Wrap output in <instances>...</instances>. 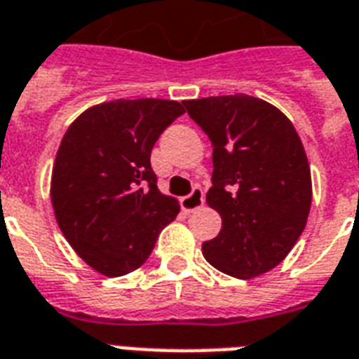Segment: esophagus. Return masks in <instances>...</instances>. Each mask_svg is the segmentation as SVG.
Instances as JSON below:
<instances>
[{
  "label": "esophagus",
  "instance_id": "esophagus-1",
  "mask_svg": "<svg viewBox=\"0 0 359 359\" xmlns=\"http://www.w3.org/2000/svg\"><path fill=\"white\" fill-rule=\"evenodd\" d=\"M203 203H205V199H203V191H201V188H194L190 196H186V198L180 199V207H182L184 212H194V210L201 209Z\"/></svg>",
  "mask_w": 359,
  "mask_h": 359
}]
</instances>
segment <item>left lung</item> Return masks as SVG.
<instances>
[{"label":"left lung","instance_id":"obj_1","mask_svg":"<svg viewBox=\"0 0 359 359\" xmlns=\"http://www.w3.org/2000/svg\"><path fill=\"white\" fill-rule=\"evenodd\" d=\"M209 135L212 188L207 203L222 229L203 243L212 267L254 278L277 267L307 226L313 180L307 154L286 114L254 95L184 101Z\"/></svg>","mask_w":359,"mask_h":359}]
</instances>
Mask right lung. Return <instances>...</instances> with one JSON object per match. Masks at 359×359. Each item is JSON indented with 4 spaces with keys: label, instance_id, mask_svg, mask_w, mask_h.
I'll list each match as a JSON object with an SVG mask.
<instances>
[{
    "label": "right lung",
    "instance_id": "obj_1",
    "mask_svg": "<svg viewBox=\"0 0 359 359\" xmlns=\"http://www.w3.org/2000/svg\"><path fill=\"white\" fill-rule=\"evenodd\" d=\"M184 113L179 101L114 100L86 109L65 131L52 168V209L71 248L105 277L141 267L179 215V201L156 186L150 152Z\"/></svg>",
    "mask_w": 359,
    "mask_h": 359
}]
</instances>
